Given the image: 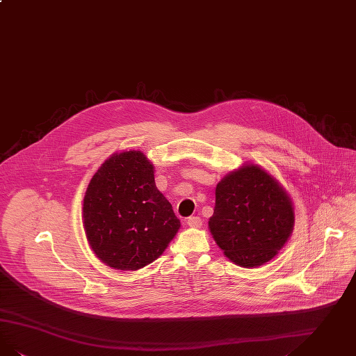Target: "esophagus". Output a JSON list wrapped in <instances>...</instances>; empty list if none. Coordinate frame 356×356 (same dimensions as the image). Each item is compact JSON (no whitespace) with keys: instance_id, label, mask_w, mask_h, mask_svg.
Segmentation results:
<instances>
[{"instance_id":"34e87169","label":"esophagus","mask_w":356,"mask_h":356,"mask_svg":"<svg viewBox=\"0 0 356 356\" xmlns=\"http://www.w3.org/2000/svg\"><path fill=\"white\" fill-rule=\"evenodd\" d=\"M186 225H188L189 228H200V227L202 225V221H201L200 217L193 216V217H189V218L186 220Z\"/></svg>"}]
</instances>
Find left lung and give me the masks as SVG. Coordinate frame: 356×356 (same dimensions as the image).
I'll use <instances>...</instances> for the list:
<instances>
[{
    "label": "left lung",
    "mask_w": 356,
    "mask_h": 356,
    "mask_svg": "<svg viewBox=\"0 0 356 356\" xmlns=\"http://www.w3.org/2000/svg\"><path fill=\"white\" fill-rule=\"evenodd\" d=\"M296 222L290 195L273 175L246 163L216 186L213 216L208 228L224 256L253 269L280 253Z\"/></svg>",
    "instance_id": "8db88e82"
}]
</instances>
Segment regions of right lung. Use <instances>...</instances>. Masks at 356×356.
<instances>
[{
    "mask_svg": "<svg viewBox=\"0 0 356 356\" xmlns=\"http://www.w3.org/2000/svg\"><path fill=\"white\" fill-rule=\"evenodd\" d=\"M154 173L152 161L142 151L115 152L86 189V238L94 254L113 269L135 271L149 265L180 229Z\"/></svg>",
    "mask_w": 356,
    "mask_h": 356,
    "instance_id": "right-lung-1",
    "label": "right lung"
}]
</instances>
